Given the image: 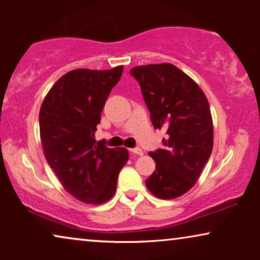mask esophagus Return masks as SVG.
Masks as SVG:
<instances>
[{
  "label": "esophagus",
  "mask_w": 260,
  "mask_h": 260,
  "mask_svg": "<svg viewBox=\"0 0 260 260\" xmlns=\"http://www.w3.org/2000/svg\"><path fill=\"white\" fill-rule=\"evenodd\" d=\"M130 151L133 152L135 155H138V156H142L143 155V151H142L141 148H134V149H130Z\"/></svg>",
  "instance_id": "34e87169"
}]
</instances>
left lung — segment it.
<instances>
[{"label":"left lung","mask_w":260,"mask_h":260,"mask_svg":"<svg viewBox=\"0 0 260 260\" xmlns=\"http://www.w3.org/2000/svg\"><path fill=\"white\" fill-rule=\"evenodd\" d=\"M141 85L155 129H166L165 147L149 152L156 170L145 184L163 200L194 187L213 150V119L204 91L172 63H150L130 70Z\"/></svg>","instance_id":"left-lung-1"}]
</instances>
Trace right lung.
Listing matches in <instances>:
<instances>
[{
	"instance_id": "obj_1",
	"label": "right lung",
	"mask_w": 260,
	"mask_h": 260,
	"mask_svg": "<svg viewBox=\"0 0 260 260\" xmlns=\"http://www.w3.org/2000/svg\"><path fill=\"white\" fill-rule=\"evenodd\" d=\"M123 66L78 69L60 78L46 94L39 122L42 150L66 191L85 204L102 205L116 193L125 148H108L94 140L101 113Z\"/></svg>"
}]
</instances>
